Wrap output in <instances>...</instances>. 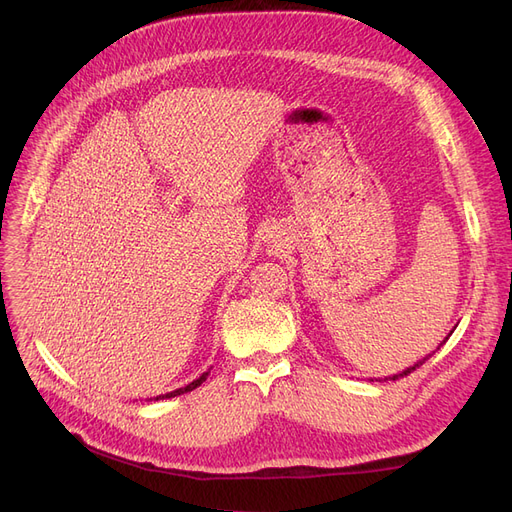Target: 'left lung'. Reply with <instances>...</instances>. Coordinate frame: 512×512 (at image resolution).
Segmentation results:
<instances>
[{
	"label": "left lung",
	"instance_id": "8db88e82",
	"mask_svg": "<svg viewBox=\"0 0 512 512\" xmlns=\"http://www.w3.org/2000/svg\"><path fill=\"white\" fill-rule=\"evenodd\" d=\"M451 333H453V331H451ZM451 333H448V337H451ZM448 337H446V339H448ZM446 339H444V342H446ZM440 346H442V344H440ZM429 356H431V354H429ZM425 359H427V356H425ZM425 359H423V361H418V363H414L412 367H406L404 371H401V374H395V376H389V378H391V380H397V378H401V376H408V374H412V371H414L418 365H423V363H425Z\"/></svg>",
	"mask_w": 512,
	"mask_h": 512
}]
</instances>
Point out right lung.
Segmentation results:
<instances>
[{
  "instance_id": "add662e5",
  "label": "right lung",
  "mask_w": 512,
  "mask_h": 512,
  "mask_svg": "<svg viewBox=\"0 0 512 512\" xmlns=\"http://www.w3.org/2000/svg\"><path fill=\"white\" fill-rule=\"evenodd\" d=\"M207 376H209V371H205L203 376L200 378H196L194 382H190V384H185V386H181V389H175V391H170V393H164V395H158V397H153V401H158V399H170V397H177V395H183V393H188V391H194L196 386H200L203 384L205 380H207Z\"/></svg>"
}]
</instances>
